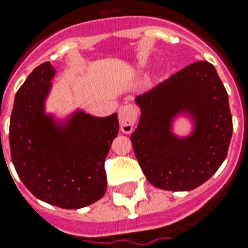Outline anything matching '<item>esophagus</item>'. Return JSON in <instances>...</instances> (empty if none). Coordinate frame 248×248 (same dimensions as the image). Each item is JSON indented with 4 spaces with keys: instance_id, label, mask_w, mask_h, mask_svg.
I'll use <instances>...</instances> for the list:
<instances>
[{
    "instance_id": "34e87169",
    "label": "esophagus",
    "mask_w": 248,
    "mask_h": 248,
    "mask_svg": "<svg viewBox=\"0 0 248 248\" xmlns=\"http://www.w3.org/2000/svg\"><path fill=\"white\" fill-rule=\"evenodd\" d=\"M138 113L135 110L134 106L131 105H124L122 108H119L118 111V119H119V126L121 130L124 134H130L133 130H134L135 121H137Z\"/></svg>"
}]
</instances>
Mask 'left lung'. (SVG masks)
Returning a JSON list of instances; mask_svg holds the SVG:
<instances>
[{
    "label": "left lung",
    "mask_w": 248,
    "mask_h": 248,
    "mask_svg": "<svg viewBox=\"0 0 248 248\" xmlns=\"http://www.w3.org/2000/svg\"><path fill=\"white\" fill-rule=\"evenodd\" d=\"M142 115L131 134L134 154L153 186L188 191L208 181L227 156L232 135L229 95L210 62L198 61L137 97ZM188 111L196 130L187 139L170 131Z\"/></svg>",
    "instance_id": "1"
}]
</instances>
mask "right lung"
I'll return each mask as SVG.
<instances>
[{
  "label": "right lung",
  "mask_w": 248,
  "mask_h": 248,
  "mask_svg": "<svg viewBox=\"0 0 248 248\" xmlns=\"http://www.w3.org/2000/svg\"><path fill=\"white\" fill-rule=\"evenodd\" d=\"M54 73L50 62H44L16 94L9 127L10 154L18 177L34 197L74 210L97 202L106 191L105 159L118 135V117L77 113L58 127L44 113Z\"/></svg>",
  "instance_id": "add662e5"
}]
</instances>
